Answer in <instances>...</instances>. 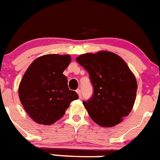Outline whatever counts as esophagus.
Returning a JSON list of instances; mask_svg holds the SVG:
<instances>
[{
	"instance_id": "obj_1",
	"label": "esophagus",
	"mask_w": 160,
	"mask_h": 160,
	"mask_svg": "<svg viewBox=\"0 0 160 160\" xmlns=\"http://www.w3.org/2000/svg\"><path fill=\"white\" fill-rule=\"evenodd\" d=\"M77 94H78L79 97L81 98V91H80V89H77Z\"/></svg>"
}]
</instances>
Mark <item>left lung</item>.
<instances>
[{"instance_id": "obj_1", "label": "left lung", "mask_w": 160, "mask_h": 160, "mask_svg": "<svg viewBox=\"0 0 160 160\" xmlns=\"http://www.w3.org/2000/svg\"><path fill=\"white\" fill-rule=\"evenodd\" d=\"M77 61L89 73L94 88L92 99L83 102L92 119L103 128L121 123L133 108L138 88L126 62L108 51L85 53Z\"/></svg>"}]
</instances>
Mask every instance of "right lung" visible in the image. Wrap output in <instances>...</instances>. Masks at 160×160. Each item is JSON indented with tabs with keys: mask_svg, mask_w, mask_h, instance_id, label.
<instances>
[{
	"mask_svg": "<svg viewBox=\"0 0 160 160\" xmlns=\"http://www.w3.org/2000/svg\"><path fill=\"white\" fill-rule=\"evenodd\" d=\"M70 62V55L48 54L36 59L24 72L18 94L25 112L36 123L52 124L79 98L69 90L63 74Z\"/></svg>",
	"mask_w": 160,
	"mask_h": 160,
	"instance_id": "add662e5",
	"label": "right lung"
}]
</instances>
